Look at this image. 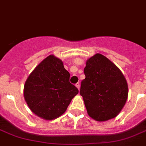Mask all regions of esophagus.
<instances>
[{
    "label": "esophagus",
    "mask_w": 146,
    "mask_h": 146,
    "mask_svg": "<svg viewBox=\"0 0 146 146\" xmlns=\"http://www.w3.org/2000/svg\"><path fill=\"white\" fill-rule=\"evenodd\" d=\"M76 87L79 90V88H80V84H79V82H77V83L76 84Z\"/></svg>",
    "instance_id": "esophagus-1"
}]
</instances>
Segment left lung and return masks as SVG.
Masks as SVG:
<instances>
[{
    "label": "left lung",
    "mask_w": 146,
    "mask_h": 146,
    "mask_svg": "<svg viewBox=\"0 0 146 146\" xmlns=\"http://www.w3.org/2000/svg\"><path fill=\"white\" fill-rule=\"evenodd\" d=\"M80 95L89 116L106 121L120 113L128 98V84L120 69L102 54L87 59Z\"/></svg>",
    "instance_id": "left-lung-1"
}]
</instances>
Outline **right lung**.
Segmentation results:
<instances>
[{
	"instance_id": "1",
	"label": "right lung",
	"mask_w": 146,
	"mask_h": 146,
	"mask_svg": "<svg viewBox=\"0 0 146 146\" xmlns=\"http://www.w3.org/2000/svg\"><path fill=\"white\" fill-rule=\"evenodd\" d=\"M69 79V72L59 58L50 55L42 61L24 85V98L30 110L45 120L61 116L78 93Z\"/></svg>"
}]
</instances>
